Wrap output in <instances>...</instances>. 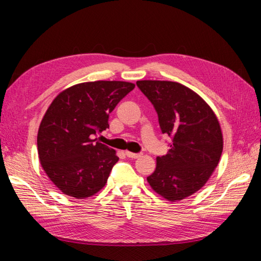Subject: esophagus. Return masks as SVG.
<instances>
[{
	"label": "esophagus",
	"instance_id": "obj_1",
	"mask_svg": "<svg viewBox=\"0 0 261 261\" xmlns=\"http://www.w3.org/2000/svg\"><path fill=\"white\" fill-rule=\"evenodd\" d=\"M125 154H126V157L134 158V159L139 158L141 156V153H135V152H131V151H125Z\"/></svg>",
	"mask_w": 261,
	"mask_h": 261
}]
</instances>
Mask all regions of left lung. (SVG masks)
Returning <instances> with one entry per match:
<instances>
[{"label":"left lung","mask_w":261,"mask_h":261,"mask_svg":"<svg viewBox=\"0 0 261 261\" xmlns=\"http://www.w3.org/2000/svg\"><path fill=\"white\" fill-rule=\"evenodd\" d=\"M153 104L163 134L173 139L167 154L157 157L149 185L170 202L201 190L223 150V136L213 110L197 93L176 82L138 81Z\"/></svg>","instance_id":"obj_1"}]
</instances>
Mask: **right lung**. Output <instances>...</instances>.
<instances>
[{"label":"right lung","mask_w":261,"mask_h":261,"mask_svg":"<svg viewBox=\"0 0 261 261\" xmlns=\"http://www.w3.org/2000/svg\"><path fill=\"white\" fill-rule=\"evenodd\" d=\"M135 86L120 81L81 83L49 105L38 130V154L60 192L83 199L107 184L119 157L95 137L108 129L110 113Z\"/></svg>","instance_id":"add662e5"}]
</instances>
